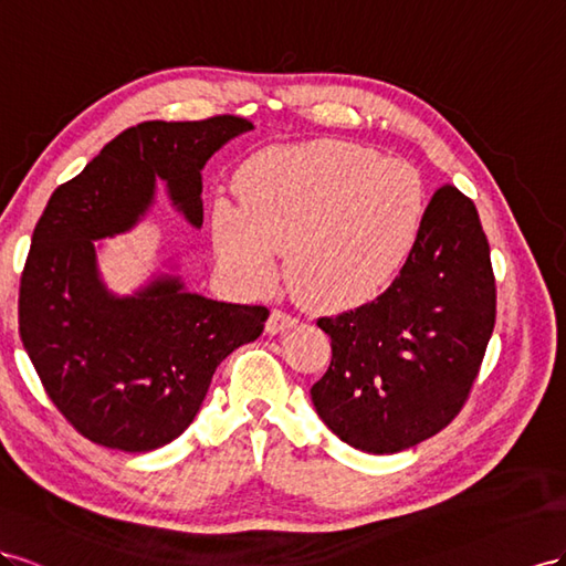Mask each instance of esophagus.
<instances>
[{
	"instance_id": "obj_1",
	"label": "esophagus",
	"mask_w": 566,
	"mask_h": 566,
	"mask_svg": "<svg viewBox=\"0 0 566 566\" xmlns=\"http://www.w3.org/2000/svg\"><path fill=\"white\" fill-rule=\"evenodd\" d=\"M296 325V317H292L289 313H284V311H277L274 308L272 313H270V317H268V322H265V332L268 334H282L284 329H289V327H294Z\"/></svg>"
}]
</instances>
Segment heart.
<instances>
[{
	"label": "heart",
	"mask_w": 566,
	"mask_h": 566,
	"mask_svg": "<svg viewBox=\"0 0 566 566\" xmlns=\"http://www.w3.org/2000/svg\"><path fill=\"white\" fill-rule=\"evenodd\" d=\"M239 203L216 199L211 234L224 272L261 292L284 272L317 308L375 298L406 263L424 220V185L400 158L350 142H308L253 154L237 172Z\"/></svg>",
	"instance_id": "heart-1"
}]
</instances>
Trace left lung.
Returning <instances> with one entry per match:
<instances>
[{"instance_id":"8db88e82","label":"left lung","mask_w":566,"mask_h":566,"mask_svg":"<svg viewBox=\"0 0 566 566\" xmlns=\"http://www.w3.org/2000/svg\"><path fill=\"white\" fill-rule=\"evenodd\" d=\"M317 327L332 363L311 396L344 443L398 453L431 439L462 410L495 327V277L476 206L433 191L398 277L381 296Z\"/></svg>"}]
</instances>
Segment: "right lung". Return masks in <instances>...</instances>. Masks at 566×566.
I'll list each match as a JSON object with an SVG mask.
<instances>
[{
	"label": "right lung",
	"instance_id": "obj_1",
	"mask_svg": "<svg viewBox=\"0 0 566 566\" xmlns=\"http://www.w3.org/2000/svg\"><path fill=\"white\" fill-rule=\"evenodd\" d=\"M249 130L239 116L127 127L54 189L38 220L21 274V342L46 396L92 443L125 453L170 443L197 417L216 367L261 336L265 305L189 294L170 274L113 296L94 247L135 228L156 180L201 228L206 160Z\"/></svg>",
	"mask_w": 566,
	"mask_h": 566
}]
</instances>
